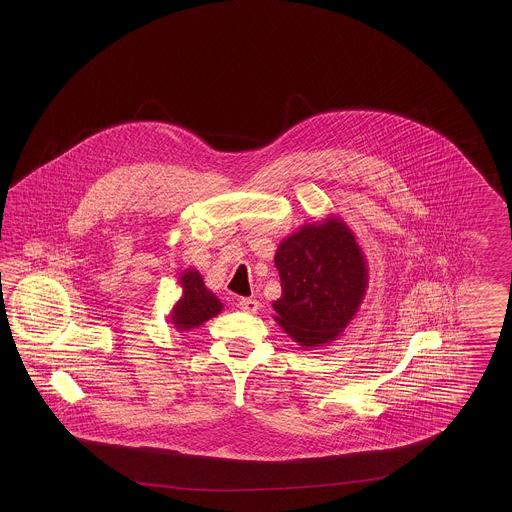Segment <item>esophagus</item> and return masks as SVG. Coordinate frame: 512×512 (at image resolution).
<instances>
[{
  "label": "esophagus",
  "instance_id": "obj_1",
  "mask_svg": "<svg viewBox=\"0 0 512 512\" xmlns=\"http://www.w3.org/2000/svg\"><path fill=\"white\" fill-rule=\"evenodd\" d=\"M240 309L243 313L256 315V313H258V309H260V302H258V300H252V298H241Z\"/></svg>",
  "mask_w": 512,
  "mask_h": 512
}]
</instances>
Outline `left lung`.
I'll return each mask as SVG.
<instances>
[{
    "mask_svg": "<svg viewBox=\"0 0 512 512\" xmlns=\"http://www.w3.org/2000/svg\"><path fill=\"white\" fill-rule=\"evenodd\" d=\"M282 296L274 320L305 348L329 344L355 318L368 289V263L338 216L305 223L278 245Z\"/></svg>",
    "mask_w": 512,
    "mask_h": 512,
    "instance_id": "left-lung-1",
    "label": "left lung"
}]
</instances>
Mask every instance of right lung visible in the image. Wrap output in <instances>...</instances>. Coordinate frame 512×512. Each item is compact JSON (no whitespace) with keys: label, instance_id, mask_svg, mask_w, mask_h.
<instances>
[{"label":"right lung","instance_id":"1","mask_svg":"<svg viewBox=\"0 0 512 512\" xmlns=\"http://www.w3.org/2000/svg\"><path fill=\"white\" fill-rule=\"evenodd\" d=\"M179 283L183 296L175 302L168 315L177 331H192L221 313V300L208 289L199 271L185 269L179 274Z\"/></svg>","mask_w":512,"mask_h":512}]
</instances>
